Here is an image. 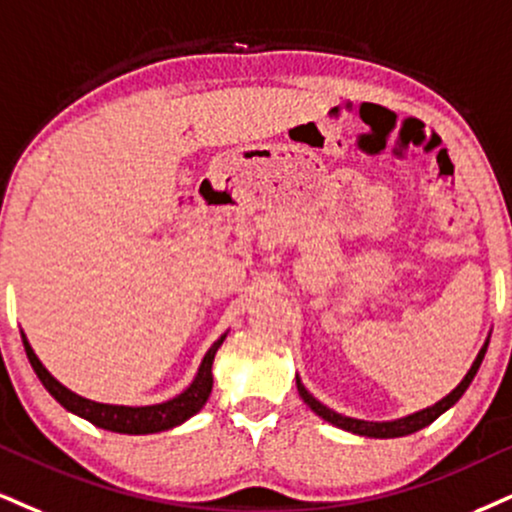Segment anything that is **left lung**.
Masks as SVG:
<instances>
[{
	"mask_svg": "<svg viewBox=\"0 0 512 512\" xmlns=\"http://www.w3.org/2000/svg\"><path fill=\"white\" fill-rule=\"evenodd\" d=\"M487 346L489 342H484L482 351L477 353L475 363H472V368L468 370V375L463 377V382L458 384L456 389L451 391L449 396H444L439 403H434V406L425 408V410H418V413L413 415H406V418L401 420H391V422H368V420H356V418H346V415L342 413H334V410H330L327 406H323L318 399H315L313 394H308L304 384H301L299 377H296V389H299V396L304 399V403L308 408L313 410V413H318L320 418L332 422V425L342 427V430L346 432H353V434H361V437H375V439H394V437H406V434H413L422 430V427L432 425L434 420L439 418L441 413H446L451 406H456V401L460 399V396L465 394V389L470 387V382L475 380L479 365H482L484 361V353H487Z\"/></svg>",
	"mask_w": 512,
	"mask_h": 512,
	"instance_id": "8db88e82",
	"label": "left lung"
}]
</instances>
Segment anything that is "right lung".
I'll list each match as a JSON object with an SVG mask.
<instances>
[{"label": "right lung", "mask_w": 512, "mask_h": 512, "mask_svg": "<svg viewBox=\"0 0 512 512\" xmlns=\"http://www.w3.org/2000/svg\"><path fill=\"white\" fill-rule=\"evenodd\" d=\"M21 337H23L25 353H28V361L33 365L35 375L40 377L44 389H47L66 410L80 415V418L90 420L92 425L102 427V430H111L118 434L163 432L175 425H182V422L192 418V415H197L199 410L204 408L208 396H211V387H213L211 365H213V358H216V351L220 349V344L225 342V334L218 339V342H213V346L204 356V361L199 365V372L197 377H194V382L189 384L180 396H175V399H170L166 403H156V406L132 408V406H109V403H97L73 394L71 389H66L61 382H56L54 377L49 375L47 368L40 363V358L35 356L33 346H30L28 339H25V334H21Z\"/></svg>", "instance_id": "add662e5"}]
</instances>
